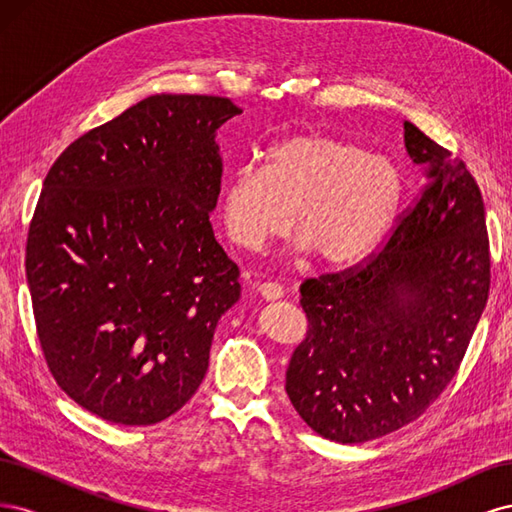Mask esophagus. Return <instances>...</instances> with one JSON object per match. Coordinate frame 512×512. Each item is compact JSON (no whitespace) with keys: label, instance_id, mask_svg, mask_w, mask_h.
<instances>
[{"label":"esophagus","instance_id":"esophagus-1","mask_svg":"<svg viewBox=\"0 0 512 512\" xmlns=\"http://www.w3.org/2000/svg\"><path fill=\"white\" fill-rule=\"evenodd\" d=\"M258 292L267 301H275V299H282L284 297V288L277 284V282H262V284H258Z\"/></svg>","mask_w":512,"mask_h":512}]
</instances>
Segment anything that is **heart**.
Here are the masks:
<instances>
[{"instance_id": "obj_1", "label": "heart", "mask_w": 512, "mask_h": 512, "mask_svg": "<svg viewBox=\"0 0 512 512\" xmlns=\"http://www.w3.org/2000/svg\"><path fill=\"white\" fill-rule=\"evenodd\" d=\"M404 175L363 145L327 134L277 143L267 164H243L222 190V226L241 250H260L292 224L303 250L329 267L363 258L395 220Z\"/></svg>"}]
</instances>
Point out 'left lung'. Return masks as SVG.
<instances>
[{
	"mask_svg": "<svg viewBox=\"0 0 512 512\" xmlns=\"http://www.w3.org/2000/svg\"><path fill=\"white\" fill-rule=\"evenodd\" d=\"M427 179L378 252L301 284L305 339L286 393L322 438L363 444L416 421L457 374L491 286L485 205L470 170L404 123Z\"/></svg>",
	"mask_w": 512,
	"mask_h": 512,
	"instance_id": "obj_1",
	"label": "left lung"
}]
</instances>
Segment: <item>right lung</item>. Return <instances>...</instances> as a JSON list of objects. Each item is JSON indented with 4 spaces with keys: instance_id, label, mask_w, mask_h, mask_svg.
Wrapping results in <instances>:
<instances>
[{
    "instance_id": "1",
    "label": "right lung",
    "mask_w": 512,
    "mask_h": 512,
    "mask_svg": "<svg viewBox=\"0 0 512 512\" xmlns=\"http://www.w3.org/2000/svg\"><path fill=\"white\" fill-rule=\"evenodd\" d=\"M218 96H149L55 160L27 232L25 271L46 367L108 423L181 410L209 367L239 267L215 241Z\"/></svg>"
}]
</instances>
